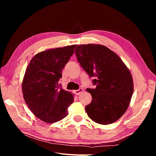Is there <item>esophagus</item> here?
I'll return each mask as SVG.
<instances>
[{"label":"esophagus","mask_w":156,"mask_h":156,"mask_svg":"<svg viewBox=\"0 0 156 156\" xmlns=\"http://www.w3.org/2000/svg\"><path fill=\"white\" fill-rule=\"evenodd\" d=\"M83 91H84L83 88H79V90H75V94H76V95H79V94H81V93H83Z\"/></svg>","instance_id":"obj_1"}]
</instances>
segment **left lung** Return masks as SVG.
<instances>
[{"mask_svg":"<svg viewBox=\"0 0 156 156\" xmlns=\"http://www.w3.org/2000/svg\"><path fill=\"white\" fill-rule=\"evenodd\" d=\"M77 60L96 87L87 88L91 103L85 107L90 119L102 125L113 123L128 108L133 92L129 69L115 52L100 44L78 45Z\"/></svg>","mask_w":156,"mask_h":156,"instance_id":"obj_1","label":"left lung"}]
</instances>
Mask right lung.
<instances>
[{"label":"right lung","instance_id":"1","mask_svg":"<svg viewBox=\"0 0 156 156\" xmlns=\"http://www.w3.org/2000/svg\"><path fill=\"white\" fill-rule=\"evenodd\" d=\"M75 47L41 51L34 56L26 69L22 82L23 98L33 114L46 123L64 119L73 102V94L59 88L58 81Z\"/></svg>","mask_w":156,"mask_h":156}]
</instances>
